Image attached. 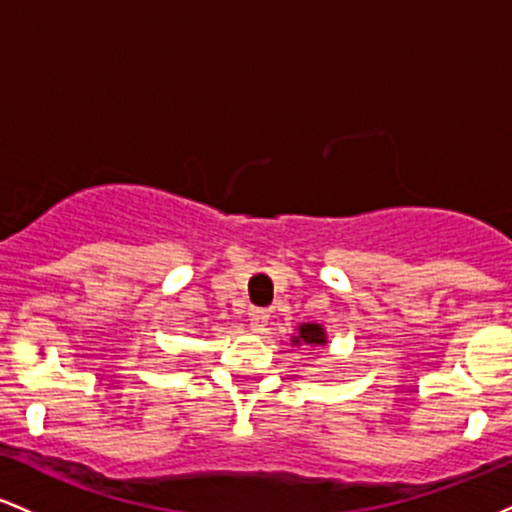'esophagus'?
I'll return each instance as SVG.
<instances>
[{"mask_svg": "<svg viewBox=\"0 0 512 512\" xmlns=\"http://www.w3.org/2000/svg\"><path fill=\"white\" fill-rule=\"evenodd\" d=\"M267 320H269V313L264 308L250 310V327H252V332H264V327H267Z\"/></svg>", "mask_w": 512, "mask_h": 512, "instance_id": "esophagus-1", "label": "esophagus"}]
</instances>
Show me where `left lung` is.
Returning <instances> with one entry per match:
<instances>
[{"label": "left lung", "instance_id": "left-lung-1", "mask_svg": "<svg viewBox=\"0 0 512 512\" xmlns=\"http://www.w3.org/2000/svg\"><path fill=\"white\" fill-rule=\"evenodd\" d=\"M296 344H308V346H322L325 344V332H322L320 325L315 322H308V325L298 327V337H293Z\"/></svg>", "mask_w": 512, "mask_h": 512}]
</instances>
